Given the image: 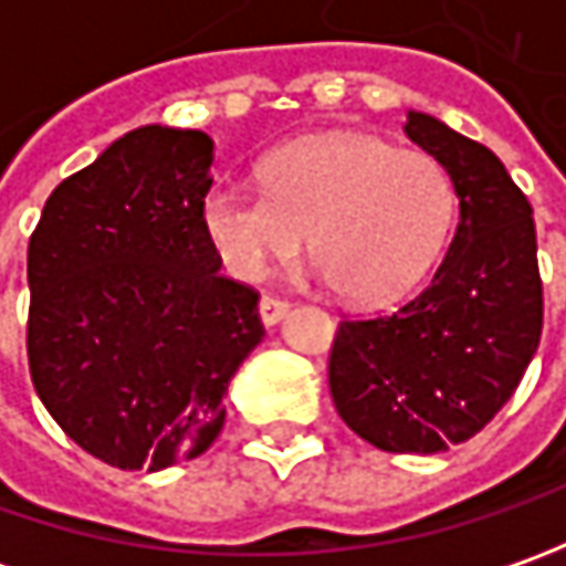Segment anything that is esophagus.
<instances>
[{"label":"esophagus","mask_w":566,"mask_h":566,"mask_svg":"<svg viewBox=\"0 0 566 566\" xmlns=\"http://www.w3.org/2000/svg\"><path fill=\"white\" fill-rule=\"evenodd\" d=\"M286 312H290V302L273 298V295H264V298H261V305H258V315H261V324H264V327L280 324V321L286 317Z\"/></svg>","instance_id":"obj_1"}]
</instances>
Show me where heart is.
Returning <instances> with one entry per match:
<instances>
[{"mask_svg": "<svg viewBox=\"0 0 566 566\" xmlns=\"http://www.w3.org/2000/svg\"><path fill=\"white\" fill-rule=\"evenodd\" d=\"M264 191L213 188L201 207L207 242L235 280L258 283L302 245L312 276L349 302L406 295L453 227L457 195L431 154L375 135H312L273 150Z\"/></svg>", "mask_w": 566, "mask_h": 566, "instance_id": "heart-1", "label": "heart"}]
</instances>
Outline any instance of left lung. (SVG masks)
<instances>
[{
    "label": "left lung",
    "instance_id": "left-lung-1",
    "mask_svg": "<svg viewBox=\"0 0 566 566\" xmlns=\"http://www.w3.org/2000/svg\"><path fill=\"white\" fill-rule=\"evenodd\" d=\"M402 132L444 166L460 223L400 312L343 321L331 353L339 419L387 453H441L511 400L542 337L533 207L485 144L409 109Z\"/></svg>",
    "mask_w": 566,
    "mask_h": 566
}]
</instances>
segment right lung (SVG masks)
<instances>
[{"instance_id":"right-lung-1","label":"right lung","mask_w":566,"mask_h":566,"mask_svg":"<svg viewBox=\"0 0 566 566\" xmlns=\"http://www.w3.org/2000/svg\"><path fill=\"white\" fill-rule=\"evenodd\" d=\"M210 164L205 132L142 125L55 186L28 245L36 397L109 467L205 453L264 339L258 293L220 276L207 242Z\"/></svg>"}]
</instances>
